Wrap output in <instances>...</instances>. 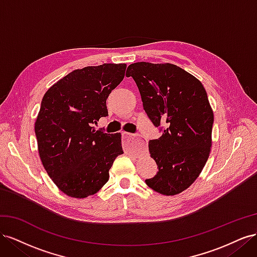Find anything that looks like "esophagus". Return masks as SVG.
I'll list each match as a JSON object with an SVG mask.
<instances>
[{"label": "esophagus", "instance_id": "34e87169", "mask_svg": "<svg viewBox=\"0 0 257 257\" xmlns=\"http://www.w3.org/2000/svg\"><path fill=\"white\" fill-rule=\"evenodd\" d=\"M122 139H123V145L128 150H135L137 148L142 147L143 141L138 139L136 136L130 133H125V132H122Z\"/></svg>", "mask_w": 257, "mask_h": 257}]
</instances>
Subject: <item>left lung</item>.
<instances>
[{"label":"left lung","mask_w":257,"mask_h":257,"mask_svg":"<svg viewBox=\"0 0 257 257\" xmlns=\"http://www.w3.org/2000/svg\"><path fill=\"white\" fill-rule=\"evenodd\" d=\"M144 109L162 136L149 142L159 172L146 179L150 189L176 195L196 180L209 158L213 111L201 82L177 65L137 62L131 64Z\"/></svg>","instance_id":"8db88e82"}]
</instances>
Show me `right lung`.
I'll return each mask as SVG.
<instances>
[{
  "label": "right lung",
  "mask_w": 257,
  "mask_h": 257,
  "mask_svg": "<svg viewBox=\"0 0 257 257\" xmlns=\"http://www.w3.org/2000/svg\"><path fill=\"white\" fill-rule=\"evenodd\" d=\"M126 64L87 66L69 73L45 93L35 122L44 168L67 196L95 194L123 153L121 134L95 130L108 115L106 99L124 78Z\"/></svg>",
  "instance_id": "1"
}]
</instances>
